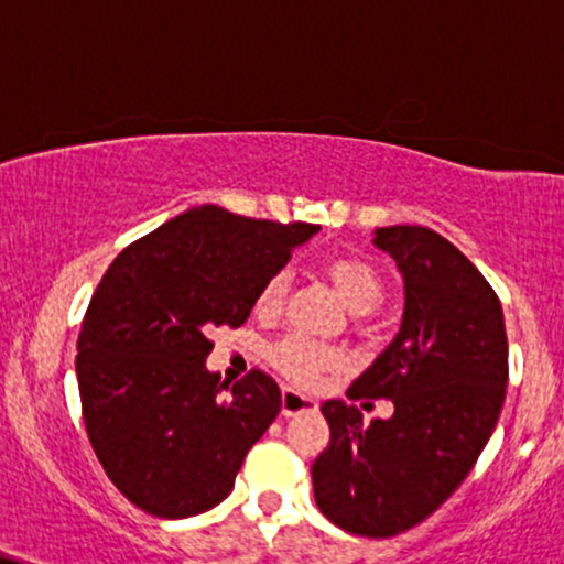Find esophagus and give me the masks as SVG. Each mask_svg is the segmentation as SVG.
Masks as SVG:
<instances>
[{"mask_svg": "<svg viewBox=\"0 0 564 564\" xmlns=\"http://www.w3.org/2000/svg\"><path fill=\"white\" fill-rule=\"evenodd\" d=\"M315 410H317V402L312 397H304V393L294 389H283L281 393L283 417H294V415H302V412H315Z\"/></svg>", "mask_w": 564, "mask_h": 564, "instance_id": "esophagus-1", "label": "esophagus"}]
</instances>
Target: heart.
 Wrapping results in <instances>:
<instances>
[{
	"label": "heart",
	"instance_id": "heart-1",
	"mask_svg": "<svg viewBox=\"0 0 564 564\" xmlns=\"http://www.w3.org/2000/svg\"><path fill=\"white\" fill-rule=\"evenodd\" d=\"M325 275L334 283L336 294L341 296L347 310L355 312V315H368L383 300V281L378 270L370 268L368 262L357 260V257H334L330 262H325ZM286 286L289 283L283 273L268 278L254 300L257 315L275 317L283 307V300H286ZM270 362L289 381L310 386L317 378H323L325 372L341 368L344 357L336 349L323 347V344L307 341L302 336H289L270 349Z\"/></svg>",
	"mask_w": 564,
	"mask_h": 564
}]
</instances>
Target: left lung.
Segmentation results:
<instances>
[{
    "instance_id": "8db88e82",
    "label": "left lung",
    "mask_w": 564,
    "mask_h": 564,
    "mask_svg": "<svg viewBox=\"0 0 564 564\" xmlns=\"http://www.w3.org/2000/svg\"><path fill=\"white\" fill-rule=\"evenodd\" d=\"M372 243L402 273L404 312L347 397L391 399L393 415L365 425L355 404L323 402L330 441L312 486L338 528L389 539L436 512L491 438L507 393V334L499 296L436 230L376 228Z\"/></svg>"
}]
</instances>
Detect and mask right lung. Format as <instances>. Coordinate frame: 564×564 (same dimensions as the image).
<instances>
[{
    "label": "right lung",
    "mask_w": 564,
    "mask_h": 564,
    "mask_svg": "<svg viewBox=\"0 0 564 564\" xmlns=\"http://www.w3.org/2000/svg\"><path fill=\"white\" fill-rule=\"evenodd\" d=\"M321 226L192 207L133 241L101 275L78 336L88 441L107 478L154 518L213 510L281 412L262 370L228 386L209 334L247 323L262 283Z\"/></svg>",
    "instance_id": "1"
}]
</instances>
